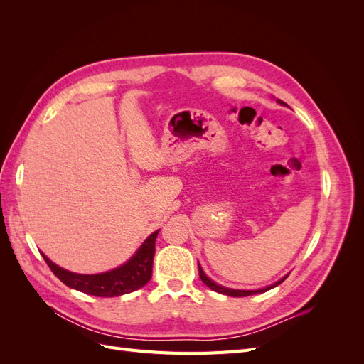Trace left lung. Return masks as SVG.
Returning a JSON list of instances; mask_svg holds the SVG:
<instances>
[{"label": "left lung", "instance_id": "left-lung-1", "mask_svg": "<svg viewBox=\"0 0 364 364\" xmlns=\"http://www.w3.org/2000/svg\"><path fill=\"white\" fill-rule=\"evenodd\" d=\"M278 103H279V105H285L282 100H278ZM199 274H200V279L203 281V284L208 285L209 289L217 291V293H222V294H226V296H232V297H245V296H252V294H257V293H264V291H267V290H270V289H273V287H277V285H279L281 282H284L285 279H287V277H289V274H285V277L281 278L278 282H274V284L269 285V287H264V289H259V290H234V289L223 287V285H218V284H215L213 279H209V278L206 277V274H205V272L202 270L200 264H199Z\"/></svg>", "mask_w": 364, "mask_h": 364}]
</instances>
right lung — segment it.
<instances>
[{"mask_svg":"<svg viewBox=\"0 0 364 364\" xmlns=\"http://www.w3.org/2000/svg\"><path fill=\"white\" fill-rule=\"evenodd\" d=\"M159 230H155L151 235L146 238L144 243L135 252L123 266L114 270L97 274H80L73 273L59 267L42 253V258L46 259L51 272L70 289L79 290L82 293L98 296V297H114L135 291L150 281L153 257H155V241Z\"/></svg>","mask_w":364,"mask_h":364,"instance_id":"obj_1","label":"right lung"}]
</instances>
